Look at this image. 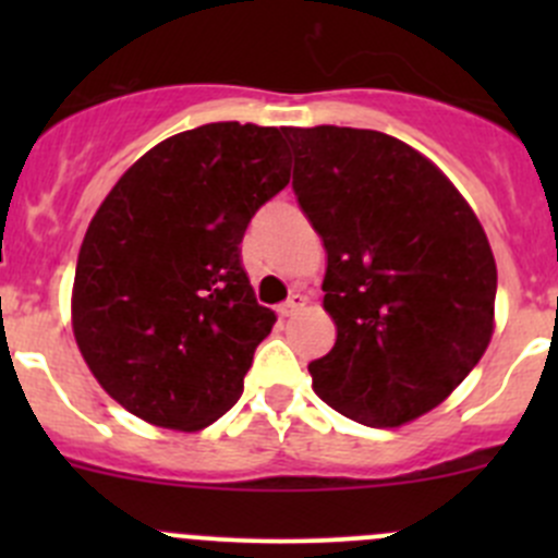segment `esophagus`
<instances>
[{
    "label": "esophagus",
    "instance_id": "obj_1",
    "mask_svg": "<svg viewBox=\"0 0 558 558\" xmlns=\"http://www.w3.org/2000/svg\"><path fill=\"white\" fill-rule=\"evenodd\" d=\"M305 305H307V300H305V296H302V294H291V296H289V300H286V302H283V305H280V307H278V313H280V315H283V318H289V315L300 313V311H302V307H305Z\"/></svg>",
    "mask_w": 558,
    "mask_h": 558
}]
</instances>
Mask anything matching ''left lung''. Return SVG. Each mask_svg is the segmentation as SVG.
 Masks as SVG:
<instances>
[{"mask_svg": "<svg viewBox=\"0 0 558 558\" xmlns=\"http://www.w3.org/2000/svg\"><path fill=\"white\" fill-rule=\"evenodd\" d=\"M302 213L326 247L324 311L337 326L307 364L313 391L367 426L442 402L486 353L497 264L464 196L391 134L283 129Z\"/></svg>", "mask_w": 558, "mask_h": 558, "instance_id": "1", "label": "left lung"}]
</instances>
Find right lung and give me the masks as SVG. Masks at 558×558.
<instances>
[{
    "label": "right lung",
    "mask_w": 558,
    "mask_h": 558,
    "mask_svg": "<svg viewBox=\"0 0 558 558\" xmlns=\"http://www.w3.org/2000/svg\"><path fill=\"white\" fill-rule=\"evenodd\" d=\"M289 165L280 129L205 123L150 148L99 205L72 329L99 386L137 418L194 432L243 393L275 313L253 296L240 243Z\"/></svg>",
    "instance_id": "add662e5"
}]
</instances>
